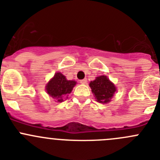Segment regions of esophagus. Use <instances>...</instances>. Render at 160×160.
Wrapping results in <instances>:
<instances>
[{
	"instance_id": "1",
	"label": "esophagus",
	"mask_w": 160,
	"mask_h": 160,
	"mask_svg": "<svg viewBox=\"0 0 160 160\" xmlns=\"http://www.w3.org/2000/svg\"><path fill=\"white\" fill-rule=\"evenodd\" d=\"M80 83H87V79L85 78V79H83V80H80Z\"/></svg>"
}]
</instances>
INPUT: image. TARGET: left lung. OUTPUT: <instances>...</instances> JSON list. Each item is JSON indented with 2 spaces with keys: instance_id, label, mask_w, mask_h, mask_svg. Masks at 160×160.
<instances>
[{
  "instance_id": "obj_1",
  "label": "left lung",
  "mask_w": 160,
  "mask_h": 160,
  "mask_svg": "<svg viewBox=\"0 0 160 160\" xmlns=\"http://www.w3.org/2000/svg\"><path fill=\"white\" fill-rule=\"evenodd\" d=\"M89 86L95 95L96 101L101 103H108L117 91L115 85L107 76H99L95 80L91 81Z\"/></svg>"
}]
</instances>
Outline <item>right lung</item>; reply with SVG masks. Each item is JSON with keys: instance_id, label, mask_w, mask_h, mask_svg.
<instances>
[{"instance_id": "add662e5", "label": "right lung", "mask_w": 160, "mask_h": 160, "mask_svg": "<svg viewBox=\"0 0 160 160\" xmlns=\"http://www.w3.org/2000/svg\"><path fill=\"white\" fill-rule=\"evenodd\" d=\"M77 84L75 80H68L61 72H56L54 77L48 82L46 86V92L50 96L56 99L57 102H62L65 98H68L74 86Z\"/></svg>"}]
</instances>
